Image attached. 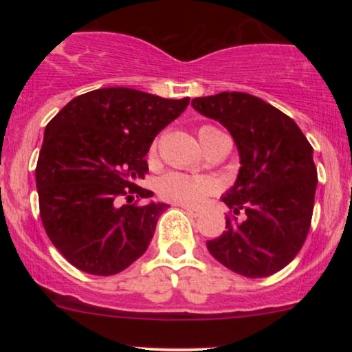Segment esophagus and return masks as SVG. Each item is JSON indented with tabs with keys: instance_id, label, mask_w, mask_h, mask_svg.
Instances as JSON below:
<instances>
[{
	"instance_id": "obj_1",
	"label": "esophagus",
	"mask_w": 352,
	"mask_h": 352,
	"mask_svg": "<svg viewBox=\"0 0 352 352\" xmlns=\"http://www.w3.org/2000/svg\"><path fill=\"white\" fill-rule=\"evenodd\" d=\"M184 210H185V213H187V215H190V217H200L201 215V212L200 210H197V208H190V207H184Z\"/></svg>"
}]
</instances>
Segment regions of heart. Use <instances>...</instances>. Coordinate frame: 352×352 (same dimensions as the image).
<instances>
[{
    "label": "heart",
    "instance_id": "b5f03b06",
    "mask_svg": "<svg viewBox=\"0 0 352 352\" xmlns=\"http://www.w3.org/2000/svg\"><path fill=\"white\" fill-rule=\"evenodd\" d=\"M218 135H221V132L213 125H201L199 129V137L204 148H207ZM148 155H151V159H155L157 144L152 145ZM218 188H220V185L212 177L187 175V173L182 172L167 173L157 184V192L162 199L185 205V207H200L207 201L210 195L218 192Z\"/></svg>",
    "mask_w": 352,
    "mask_h": 352
}]
</instances>
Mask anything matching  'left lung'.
Masks as SVG:
<instances>
[{
	"instance_id": "left-lung-1",
	"label": "left lung",
	"mask_w": 352,
	"mask_h": 352,
	"mask_svg": "<svg viewBox=\"0 0 352 352\" xmlns=\"http://www.w3.org/2000/svg\"><path fill=\"white\" fill-rule=\"evenodd\" d=\"M192 107L232 134L241 165L221 200L245 217L227 218V230L207 241L208 252L246 278L280 272L309 232L318 185L313 147L292 117L246 92L195 98Z\"/></svg>"
}]
</instances>
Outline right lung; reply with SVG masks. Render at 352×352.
Listing matches in <instances>:
<instances>
[{"label": "right lung", "instance_id": "right-lung-1", "mask_svg": "<svg viewBox=\"0 0 352 352\" xmlns=\"http://www.w3.org/2000/svg\"><path fill=\"white\" fill-rule=\"evenodd\" d=\"M190 99H164L129 87L78 96L51 119L36 165L44 230L72 266L98 276L120 273L151 243L167 204L135 185L148 170L155 135ZM125 198L128 204L120 205Z\"/></svg>", "mask_w": 352, "mask_h": 352}]
</instances>
